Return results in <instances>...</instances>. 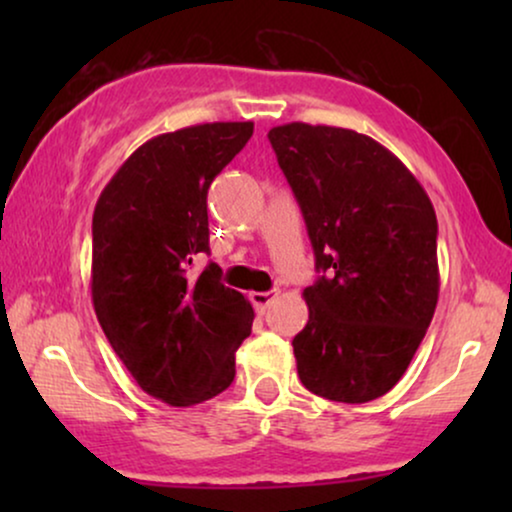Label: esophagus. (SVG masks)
Wrapping results in <instances>:
<instances>
[{"label": "esophagus", "mask_w": 512, "mask_h": 512, "mask_svg": "<svg viewBox=\"0 0 512 512\" xmlns=\"http://www.w3.org/2000/svg\"><path fill=\"white\" fill-rule=\"evenodd\" d=\"M279 296L277 291H254L251 293V303H254V307H256V312L258 314H265V310H268V307L272 305V300H275Z\"/></svg>", "instance_id": "34e87169"}]
</instances>
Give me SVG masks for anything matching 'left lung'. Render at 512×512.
Listing matches in <instances>:
<instances>
[{
    "label": "left lung",
    "instance_id": "1",
    "mask_svg": "<svg viewBox=\"0 0 512 512\" xmlns=\"http://www.w3.org/2000/svg\"><path fill=\"white\" fill-rule=\"evenodd\" d=\"M305 216L317 270L293 338L312 394L368 403L401 380L436 312L438 221L408 167L373 137L333 125L268 132Z\"/></svg>",
    "mask_w": 512,
    "mask_h": 512
}]
</instances>
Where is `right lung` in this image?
<instances>
[{
	"mask_svg": "<svg viewBox=\"0 0 512 512\" xmlns=\"http://www.w3.org/2000/svg\"><path fill=\"white\" fill-rule=\"evenodd\" d=\"M254 123H202L144 142L104 186L93 214L90 293L109 345L146 394L174 408L230 387L254 307L209 251L207 191Z\"/></svg>",
	"mask_w": 512,
	"mask_h": 512,
	"instance_id": "right-lung-1",
	"label": "right lung"
}]
</instances>
